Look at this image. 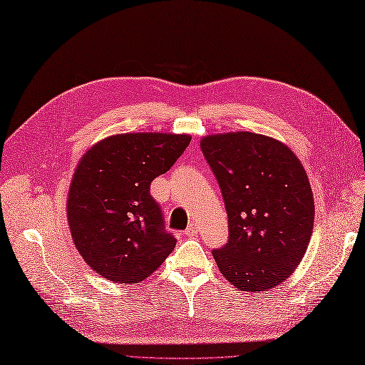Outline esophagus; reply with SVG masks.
I'll list each match as a JSON object with an SVG mask.
<instances>
[{
    "label": "esophagus",
    "mask_w": 365,
    "mask_h": 365,
    "mask_svg": "<svg viewBox=\"0 0 365 365\" xmlns=\"http://www.w3.org/2000/svg\"><path fill=\"white\" fill-rule=\"evenodd\" d=\"M197 232H198V227H197V225H195V223L189 225V227L184 230V234L187 235V237H193V235H197Z\"/></svg>",
    "instance_id": "34e87169"
}]
</instances>
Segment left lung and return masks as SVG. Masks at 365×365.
Returning a JSON list of instances; mask_svg holds the SVG:
<instances>
[{
    "instance_id": "obj_1",
    "label": "left lung",
    "mask_w": 365,
    "mask_h": 365,
    "mask_svg": "<svg viewBox=\"0 0 365 365\" xmlns=\"http://www.w3.org/2000/svg\"><path fill=\"white\" fill-rule=\"evenodd\" d=\"M200 145L229 218V242L212 252L220 272L240 291L272 289L296 271L313 234L304 165L287 144L259 133H217Z\"/></svg>"
}]
</instances>
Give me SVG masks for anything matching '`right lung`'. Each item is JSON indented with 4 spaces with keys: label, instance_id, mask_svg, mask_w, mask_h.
Listing matches in <instances>:
<instances>
[{
    "label": "right lung",
    "instance_id": "obj_1",
    "mask_svg": "<svg viewBox=\"0 0 365 365\" xmlns=\"http://www.w3.org/2000/svg\"><path fill=\"white\" fill-rule=\"evenodd\" d=\"M190 135L120 133L86 150L69 184L66 217L76 250L102 277L131 285L152 275L176 240L164 232L150 184L170 170Z\"/></svg>",
    "mask_w": 365,
    "mask_h": 365
}]
</instances>
